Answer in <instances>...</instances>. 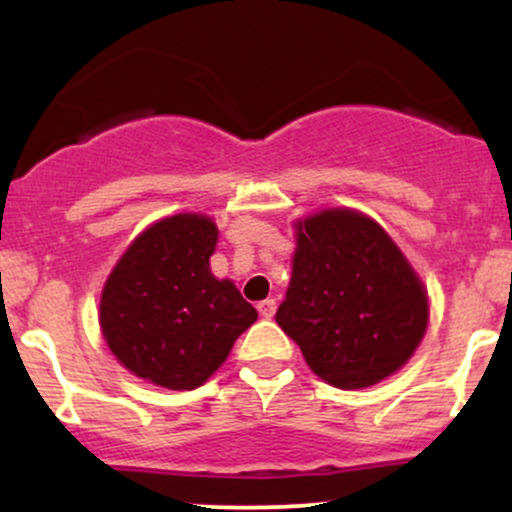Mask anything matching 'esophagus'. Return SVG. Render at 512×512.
<instances>
[{
	"instance_id": "1",
	"label": "esophagus",
	"mask_w": 512,
	"mask_h": 512,
	"mask_svg": "<svg viewBox=\"0 0 512 512\" xmlns=\"http://www.w3.org/2000/svg\"><path fill=\"white\" fill-rule=\"evenodd\" d=\"M257 310H260L262 317H274L276 301H274V298H264V301L257 303Z\"/></svg>"
}]
</instances>
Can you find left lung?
<instances>
[{
    "mask_svg": "<svg viewBox=\"0 0 512 512\" xmlns=\"http://www.w3.org/2000/svg\"><path fill=\"white\" fill-rule=\"evenodd\" d=\"M296 238L276 322L310 370L339 390H361L402 368L424 339L428 296L395 240L354 209L308 216Z\"/></svg>",
    "mask_w": 512,
    "mask_h": 512,
    "instance_id": "1",
    "label": "left lung"
}]
</instances>
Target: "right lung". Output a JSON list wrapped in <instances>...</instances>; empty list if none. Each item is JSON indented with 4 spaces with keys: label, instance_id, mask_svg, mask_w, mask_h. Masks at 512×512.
Listing matches in <instances>:
<instances>
[{
    "label": "right lung",
    "instance_id": "right-lung-1",
    "mask_svg": "<svg viewBox=\"0 0 512 512\" xmlns=\"http://www.w3.org/2000/svg\"><path fill=\"white\" fill-rule=\"evenodd\" d=\"M219 228L175 214L134 238L101 293V330L117 361L149 383L195 390L226 361L257 310L209 269Z\"/></svg>",
    "mask_w": 512,
    "mask_h": 512
}]
</instances>
